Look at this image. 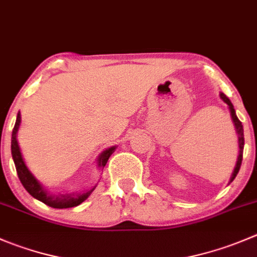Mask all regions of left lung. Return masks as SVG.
Instances as JSON below:
<instances>
[{
    "label": "left lung",
    "mask_w": 257,
    "mask_h": 257,
    "mask_svg": "<svg viewBox=\"0 0 257 257\" xmlns=\"http://www.w3.org/2000/svg\"><path fill=\"white\" fill-rule=\"evenodd\" d=\"M220 96H221V99H222V100L227 104L228 108H230L231 116H232L233 124H235V126H236V132H237V134H238V147H240V153H238V158H237V163H236V167H235V171H233L232 177H231V182H232L233 179H235V177L237 176L238 171H240L241 163H242L243 144H245V139H243V128H242V123H241V121L238 120L237 116H236V111H235V109H233V105H232V103L230 101V99H228L223 93H221Z\"/></svg>",
    "instance_id": "left-lung-1"
}]
</instances>
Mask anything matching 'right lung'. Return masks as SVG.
<instances>
[{
	"label": "right lung",
	"mask_w": 257,
	"mask_h": 257,
	"mask_svg": "<svg viewBox=\"0 0 257 257\" xmlns=\"http://www.w3.org/2000/svg\"><path fill=\"white\" fill-rule=\"evenodd\" d=\"M20 121H21V116H20V113L17 114V119L16 123H15L14 131H12V138H11V153H12V158H14L15 166H16V171H17V176H19L20 182L22 183V186L25 187L27 192H29L30 195L32 196L36 200L41 201L42 203L45 205L50 206L52 208H70V207H75V206L80 205L81 202L86 200L89 197L93 189L84 195H78V196H61V197H51V196L46 195V192L41 188V186L39 184V182L35 179V177L32 176L31 173L29 172L27 167L25 166L24 161H22L21 157V152H20L19 144H17L16 141V134L17 131H19L20 126ZM115 147H111V148L106 149L101 153V156L99 157V166L101 168H104L108 162L109 157L111 156V153L114 152Z\"/></svg>",
	"instance_id": "1"
}]
</instances>
